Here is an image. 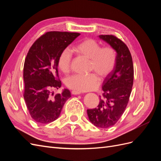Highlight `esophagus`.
Masks as SVG:
<instances>
[{
  "mask_svg": "<svg viewBox=\"0 0 161 161\" xmlns=\"http://www.w3.org/2000/svg\"><path fill=\"white\" fill-rule=\"evenodd\" d=\"M71 93L72 95H80L81 94V92H79V91H72L71 92Z\"/></svg>",
  "mask_w": 161,
  "mask_h": 161,
  "instance_id": "esophagus-1",
  "label": "esophagus"
}]
</instances>
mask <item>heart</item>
Segmentation results:
<instances>
[{
  "label": "heart",
  "instance_id": "heart-1",
  "mask_svg": "<svg viewBox=\"0 0 161 161\" xmlns=\"http://www.w3.org/2000/svg\"><path fill=\"white\" fill-rule=\"evenodd\" d=\"M74 50L82 56L90 60V70L95 72L101 79L108 76L113 70L116 62V53L110 46L101 47L98 42L93 39H86L78 43ZM72 53L69 49L62 50L58 56V66L64 73L70 71ZM100 80L96 75H74L65 80V85L69 89L79 92L95 90L99 86Z\"/></svg>",
  "mask_w": 161,
  "mask_h": 161
}]
</instances>
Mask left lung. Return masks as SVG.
Wrapping results in <instances>:
<instances>
[{
    "mask_svg": "<svg viewBox=\"0 0 161 161\" xmlns=\"http://www.w3.org/2000/svg\"><path fill=\"white\" fill-rule=\"evenodd\" d=\"M116 52V62L113 70L105 77L97 108L87 109L91 122L101 128L115 124L127 107L134 81V66L130 52L125 43L112 35L99 36Z\"/></svg>",
    "mask_w": 161,
    "mask_h": 161,
    "instance_id": "1",
    "label": "left lung"
}]
</instances>
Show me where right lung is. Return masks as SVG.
<instances>
[{"label": "right lung", "mask_w": 161, "mask_h": 161, "mask_svg": "<svg viewBox=\"0 0 161 161\" xmlns=\"http://www.w3.org/2000/svg\"><path fill=\"white\" fill-rule=\"evenodd\" d=\"M80 35L79 33L49 31L33 43L23 68L24 99L33 119L48 124L58 118L66 101L71 97L69 89L52 97V89L62 83L58 76V59L62 50Z\"/></svg>", "instance_id": "add662e5"}]
</instances>
